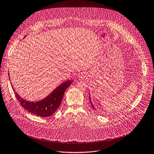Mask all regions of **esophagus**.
<instances>
[{"instance_id":"esophagus-1","label":"esophagus","mask_w":154,"mask_h":154,"mask_svg":"<svg viewBox=\"0 0 154 154\" xmlns=\"http://www.w3.org/2000/svg\"><path fill=\"white\" fill-rule=\"evenodd\" d=\"M81 77V78H82V77Z\"/></svg>"}]
</instances>
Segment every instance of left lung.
I'll list each match as a JSON object with an SVG mask.
<instances>
[{"mask_svg":"<svg viewBox=\"0 0 154 154\" xmlns=\"http://www.w3.org/2000/svg\"><path fill=\"white\" fill-rule=\"evenodd\" d=\"M89 100H90V103H91V106H92L93 108L94 109H95V108L94 107V106H93V105L92 102V100H91V94H89Z\"/></svg>","mask_w":154,"mask_h":154,"instance_id":"8db88e82","label":"left lung"}]
</instances>
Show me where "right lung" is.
Segmentation results:
<instances>
[{
  "mask_svg": "<svg viewBox=\"0 0 154 154\" xmlns=\"http://www.w3.org/2000/svg\"><path fill=\"white\" fill-rule=\"evenodd\" d=\"M8 75L9 76V72ZM72 82V81L69 80L63 82L48 96L42 100L36 102L27 101L26 99L22 98L15 91L12 85V88L17 100L19 101L21 106L26 110L38 117H48L52 116L60 107L64 93L66 89L71 85Z\"/></svg>",
  "mask_w": 154,
  "mask_h": 154,
  "instance_id": "add662e5",
  "label": "right lung"
}]
</instances>
